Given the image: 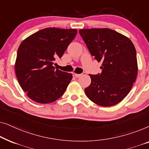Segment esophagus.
<instances>
[{
  "label": "esophagus",
  "instance_id": "obj_1",
  "mask_svg": "<svg viewBox=\"0 0 149 149\" xmlns=\"http://www.w3.org/2000/svg\"><path fill=\"white\" fill-rule=\"evenodd\" d=\"M74 77H76V78H79V77H80L82 74H76V73H74Z\"/></svg>",
  "mask_w": 149,
  "mask_h": 149
}]
</instances>
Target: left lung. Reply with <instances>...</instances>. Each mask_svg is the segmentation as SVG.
Here are the masks:
<instances>
[{
  "mask_svg": "<svg viewBox=\"0 0 149 149\" xmlns=\"http://www.w3.org/2000/svg\"><path fill=\"white\" fill-rule=\"evenodd\" d=\"M79 34L91 56L102 63L100 74H89L91 82L85 94L102 107L117 104L128 94L137 77L135 47L127 37L109 28L82 29Z\"/></svg>",
  "mask_w": 149,
  "mask_h": 149,
  "instance_id": "obj_1",
  "label": "left lung"
}]
</instances>
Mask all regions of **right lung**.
Returning a JSON list of instances; mask_svg holds the SVG:
<instances>
[{
	"instance_id": "right-lung-1",
	"label": "right lung",
	"mask_w": 149,
	"mask_h": 149,
	"mask_svg": "<svg viewBox=\"0 0 149 149\" xmlns=\"http://www.w3.org/2000/svg\"><path fill=\"white\" fill-rule=\"evenodd\" d=\"M77 33L76 29L47 28L20 44L15 64L16 77L33 101L48 104L64 94L72 75L55 69L53 64L63 56Z\"/></svg>"
}]
</instances>
